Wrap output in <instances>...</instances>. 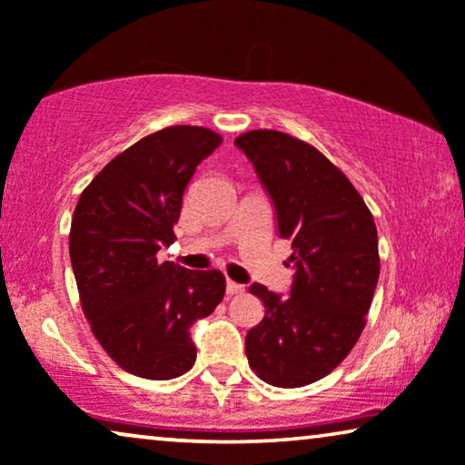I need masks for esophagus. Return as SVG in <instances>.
<instances>
[{"label":"esophagus","instance_id":"1","mask_svg":"<svg viewBox=\"0 0 465 465\" xmlns=\"http://www.w3.org/2000/svg\"><path fill=\"white\" fill-rule=\"evenodd\" d=\"M245 288L241 283H234V282H231V279H228L226 282V294L228 296H234V294H241V292H243Z\"/></svg>","mask_w":465,"mask_h":465}]
</instances>
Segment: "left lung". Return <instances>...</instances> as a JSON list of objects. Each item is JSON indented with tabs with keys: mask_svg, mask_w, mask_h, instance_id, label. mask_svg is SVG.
Returning <instances> with one entry per match:
<instances>
[{
	"mask_svg": "<svg viewBox=\"0 0 465 465\" xmlns=\"http://www.w3.org/2000/svg\"><path fill=\"white\" fill-rule=\"evenodd\" d=\"M292 239L290 296L250 292L264 317L245 336L250 368L264 383L302 387L332 372L358 342L379 282V239L366 203L320 150L279 131L234 139Z\"/></svg>",
	"mask_w": 465,
	"mask_h": 465,
	"instance_id": "1",
	"label": "left lung"
}]
</instances>
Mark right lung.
I'll return each mask as SVG.
<instances>
[{
	"mask_svg": "<svg viewBox=\"0 0 465 465\" xmlns=\"http://www.w3.org/2000/svg\"><path fill=\"white\" fill-rule=\"evenodd\" d=\"M220 143L203 126L152 133L107 163L75 205L69 258L82 311L107 355L137 377L188 372L196 360L190 328L224 298L220 271L156 260L173 243L188 182Z\"/></svg>",
	"mask_w": 465,
	"mask_h": 465,
	"instance_id": "add662e5",
	"label": "right lung"
}]
</instances>
